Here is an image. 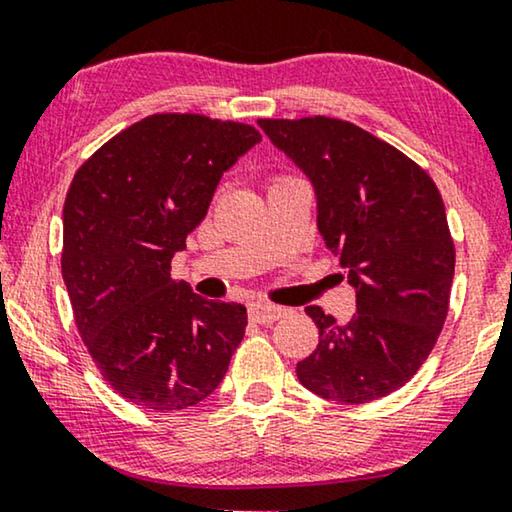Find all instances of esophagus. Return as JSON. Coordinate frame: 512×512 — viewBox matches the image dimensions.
I'll return each mask as SVG.
<instances>
[{"label": "esophagus", "instance_id": "esophagus-1", "mask_svg": "<svg viewBox=\"0 0 512 512\" xmlns=\"http://www.w3.org/2000/svg\"><path fill=\"white\" fill-rule=\"evenodd\" d=\"M286 310L275 303H265V300H254L249 303V317L256 321V324H272L279 317H284Z\"/></svg>", "mask_w": 512, "mask_h": 512}]
</instances>
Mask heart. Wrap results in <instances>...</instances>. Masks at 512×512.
Returning a JSON list of instances; mask_svg holds the SVG:
<instances>
[{"label": "heart", "instance_id": "1", "mask_svg": "<svg viewBox=\"0 0 512 512\" xmlns=\"http://www.w3.org/2000/svg\"><path fill=\"white\" fill-rule=\"evenodd\" d=\"M284 179H289V177H279V179H275V184H277V181H284Z\"/></svg>", "mask_w": 512, "mask_h": 512}]
</instances>
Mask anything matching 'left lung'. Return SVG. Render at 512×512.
<instances>
[{
    "instance_id": "left-lung-1",
    "label": "left lung",
    "mask_w": 512,
    "mask_h": 512,
    "mask_svg": "<svg viewBox=\"0 0 512 512\" xmlns=\"http://www.w3.org/2000/svg\"><path fill=\"white\" fill-rule=\"evenodd\" d=\"M258 125L312 181L317 228L356 291L345 324L305 307L319 345L296 366L298 380L335 403L389 396L431 354L450 307L454 242L443 198L415 160L349 121Z\"/></svg>"
}]
</instances>
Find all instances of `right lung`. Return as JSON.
Here are the masks:
<instances>
[{
	"instance_id": "1",
	"label": "right lung",
	"mask_w": 512,
	"mask_h": 512,
	"mask_svg": "<svg viewBox=\"0 0 512 512\" xmlns=\"http://www.w3.org/2000/svg\"><path fill=\"white\" fill-rule=\"evenodd\" d=\"M261 142L254 125L153 114L100 146L62 209V279L88 354L139 408L177 412L212 394L244 338L247 307L174 282L170 263L205 219L223 172Z\"/></svg>"
}]
</instances>
